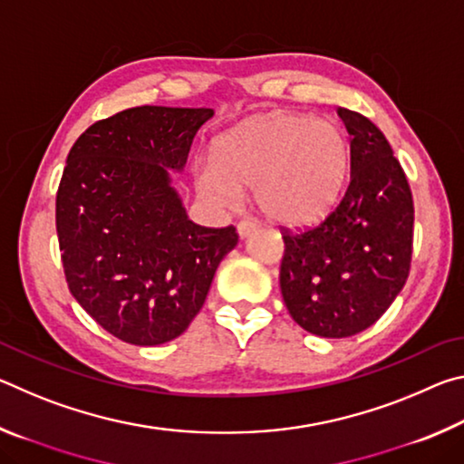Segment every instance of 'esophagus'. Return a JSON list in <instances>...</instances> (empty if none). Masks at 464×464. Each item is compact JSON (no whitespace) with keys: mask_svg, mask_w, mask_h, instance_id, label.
Wrapping results in <instances>:
<instances>
[{"mask_svg":"<svg viewBox=\"0 0 464 464\" xmlns=\"http://www.w3.org/2000/svg\"><path fill=\"white\" fill-rule=\"evenodd\" d=\"M256 229H257V225H256L254 221H247V218H243V221H239V223H237V233H239V237H241V239L249 237V235L254 233Z\"/></svg>","mask_w":464,"mask_h":464,"instance_id":"1","label":"esophagus"}]
</instances>
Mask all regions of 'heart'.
<instances>
[{
	"mask_svg": "<svg viewBox=\"0 0 464 464\" xmlns=\"http://www.w3.org/2000/svg\"><path fill=\"white\" fill-rule=\"evenodd\" d=\"M215 161H200L196 188L218 208H235L243 190L270 221L315 223L332 210L350 174V143L334 121L274 112L215 140Z\"/></svg>",
	"mask_w": 464,
	"mask_h": 464,
	"instance_id": "b5f03b06",
	"label": "heart"
}]
</instances>
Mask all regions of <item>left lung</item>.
Listing matches in <instances>:
<instances>
[{
    "label": "left lung",
    "mask_w": 464,
    "mask_h": 464,
    "mask_svg": "<svg viewBox=\"0 0 464 464\" xmlns=\"http://www.w3.org/2000/svg\"><path fill=\"white\" fill-rule=\"evenodd\" d=\"M350 184L324 223L285 233L280 290L304 332L350 337L371 327L410 276L413 198L389 140L348 108Z\"/></svg>",
    "instance_id": "1"
}]
</instances>
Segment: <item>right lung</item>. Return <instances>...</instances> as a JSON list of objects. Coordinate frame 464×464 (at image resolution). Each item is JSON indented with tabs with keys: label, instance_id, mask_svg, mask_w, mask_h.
I'll list each match as a JSON object with an SVG mask.
<instances>
[{
	"label": "right lung",
	"instance_id": "right-lung-1",
	"mask_svg": "<svg viewBox=\"0 0 464 464\" xmlns=\"http://www.w3.org/2000/svg\"><path fill=\"white\" fill-rule=\"evenodd\" d=\"M213 108L139 106L75 140L57 192V235L69 290L119 340L160 345L198 315L215 272L237 246L235 227L188 218L182 174Z\"/></svg>",
	"mask_w": 464,
	"mask_h": 464
}]
</instances>
